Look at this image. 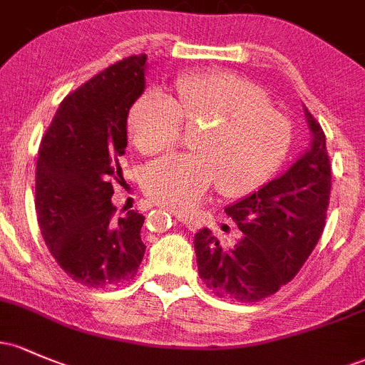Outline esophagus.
<instances>
[{"label": "esophagus", "instance_id": "1", "mask_svg": "<svg viewBox=\"0 0 365 365\" xmlns=\"http://www.w3.org/2000/svg\"><path fill=\"white\" fill-rule=\"evenodd\" d=\"M176 220H178L180 223H183L187 228H189L190 232H197L199 228H201V222L195 218H192V216H187V215H176Z\"/></svg>", "mask_w": 365, "mask_h": 365}]
</instances>
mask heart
I'll use <instances>...</instances> for the list:
<instances>
[{"label": "heart", "instance_id": "b5f03b06", "mask_svg": "<svg viewBox=\"0 0 365 365\" xmlns=\"http://www.w3.org/2000/svg\"><path fill=\"white\" fill-rule=\"evenodd\" d=\"M176 102L149 90L128 112L131 143L143 155L178 143L183 121L204 126L192 155H168L145 168L142 187L159 206L190 213L218 183L227 197L263 187L286 159L293 138L289 119L270 106L258 85L228 71L190 72L175 81Z\"/></svg>", "mask_w": 365, "mask_h": 365}]
</instances>
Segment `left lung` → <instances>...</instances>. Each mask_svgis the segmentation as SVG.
I'll return each instance as SVG.
<instances>
[{"label": "left lung", "mask_w": 365, "mask_h": 365, "mask_svg": "<svg viewBox=\"0 0 365 365\" xmlns=\"http://www.w3.org/2000/svg\"><path fill=\"white\" fill-rule=\"evenodd\" d=\"M312 145L289 170L225 207L242 232L223 247L210 228L195 234L199 277L218 298L255 303L275 294L305 265L326 227L331 161L326 135L305 109Z\"/></svg>", "instance_id": "left-lung-1"}]
</instances>
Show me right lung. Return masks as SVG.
<instances>
[{
    "instance_id": "obj_1",
    "label": "right lung",
    "mask_w": 365,
    "mask_h": 365,
    "mask_svg": "<svg viewBox=\"0 0 365 365\" xmlns=\"http://www.w3.org/2000/svg\"><path fill=\"white\" fill-rule=\"evenodd\" d=\"M147 55H133L95 74L67 95L41 140L36 164V216L58 267L88 287L121 286L145 253V216L115 215L130 107L145 88Z\"/></svg>"
}]
</instances>
